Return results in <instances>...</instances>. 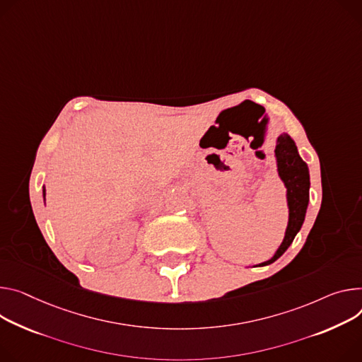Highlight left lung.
Here are the masks:
<instances>
[{
	"mask_svg": "<svg viewBox=\"0 0 362 362\" xmlns=\"http://www.w3.org/2000/svg\"><path fill=\"white\" fill-rule=\"evenodd\" d=\"M276 166L280 180L286 187V201L288 209V221L284 233V238L274 252V255L264 262L254 267H264L272 264L277 258H280L286 250L293 243L294 237L298 235L305 222L308 205H309V189H310V175L306 161L300 157L298 146L287 133H281L276 140L274 148Z\"/></svg>",
	"mask_w": 362,
	"mask_h": 362,
	"instance_id": "obj_1",
	"label": "left lung"
}]
</instances>
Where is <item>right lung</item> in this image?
<instances>
[{
	"mask_svg": "<svg viewBox=\"0 0 362 362\" xmlns=\"http://www.w3.org/2000/svg\"><path fill=\"white\" fill-rule=\"evenodd\" d=\"M43 201L46 202V187L43 186Z\"/></svg>",
	"mask_w": 362,
	"mask_h": 362,
	"instance_id": "obj_1",
	"label": "right lung"
}]
</instances>
